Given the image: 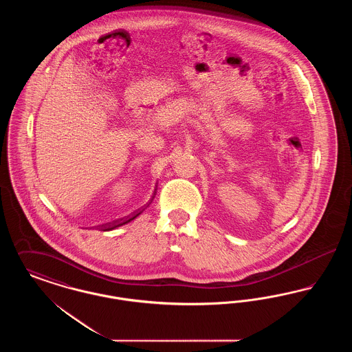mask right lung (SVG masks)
<instances>
[{
    "mask_svg": "<svg viewBox=\"0 0 352 352\" xmlns=\"http://www.w3.org/2000/svg\"><path fill=\"white\" fill-rule=\"evenodd\" d=\"M144 211V210H142ZM142 211H140L138 214H135L134 217H132L131 219H128V220H125V221H121V223H118V224H115V226H112V227H109V228H107L105 231H111V230H115V228H118V227H121V226H124V224H126V223H129V221H132L133 219L137 218L140 214H142Z\"/></svg>",
    "mask_w": 352,
    "mask_h": 352,
    "instance_id": "add662e5",
    "label": "right lung"
}]
</instances>
